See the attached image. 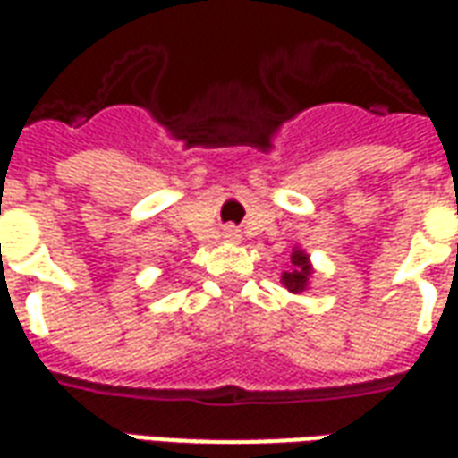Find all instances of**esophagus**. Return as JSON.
Listing matches in <instances>:
<instances>
[{
  "instance_id": "1",
  "label": "esophagus",
  "mask_w": 458,
  "mask_h": 458,
  "mask_svg": "<svg viewBox=\"0 0 458 458\" xmlns=\"http://www.w3.org/2000/svg\"><path fill=\"white\" fill-rule=\"evenodd\" d=\"M225 240H238V230H233V228H225V235H223Z\"/></svg>"
}]
</instances>
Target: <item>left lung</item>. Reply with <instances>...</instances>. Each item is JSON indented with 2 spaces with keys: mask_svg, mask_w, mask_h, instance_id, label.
I'll use <instances>...</instances> for the list:
<instances>
[{
  "mask_svg": "<svg viewBox=\"0 0 458 458\" xmlns=\"http://www.w3.org/2000/svg\"><path fill=\"white\" fill-rule=\"evenodd\" d=\"M291 272H284L281 281H284V286L293 293L298 291L306 289V281H308V274H310V264H308V255H303L301 250H296L293 255H291Z\"/></svg>",
  "mask_w": 458,
  "mask_h": 458,
  "instance_id": "left-lung-1",
  "label": "left lung"
}]
</instances>
